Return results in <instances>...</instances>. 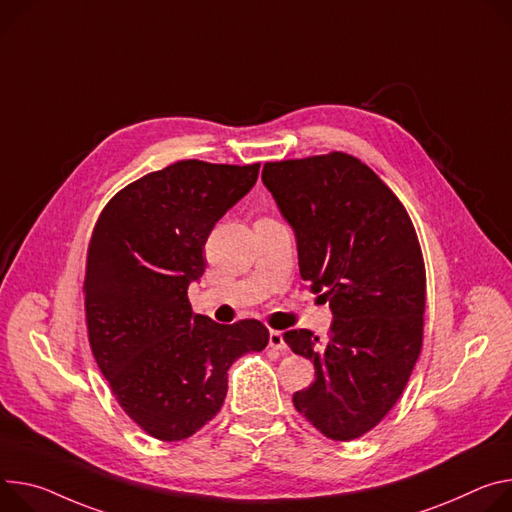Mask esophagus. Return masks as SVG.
Segmentation results:
<instances>
[{
	"instance_id": "1",
	"label": "esophagus",
	"mask_w": 512,
	"mask_h": 512,
	"mask_svg": "<svg viewBox=\"0 0 512 512\" xmlns=\"http://www.w3.org/2000/svg\"><path fill=\"white\" fill-rule=\"evenodd\" d=\"M269 347H273L275 351L286 349V341H284L282 331H269Z\"/></svg>"
}]
</instances>
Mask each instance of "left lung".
<instances>
[{
    "label": "left lung",
    "mask_w": 512,
    "mask_h": 512,
    "mask_svg": "<svg viewBox=\"0 0 512 512\" xmlns=\"http://www.w3.org/2000/svg\"><path fill=\"white\" fill-rule=\"evenodd\" d=\"M261 177L296 232L300 275L333 310L324 343L306 329L284 335L316 369L294 406L324 437L353 441L392 410L421 355V243L396 194L353 155L267 161Z\"/></svg>",
    "instance_id": "obj_1"
}]
</instances>
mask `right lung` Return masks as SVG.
I'll return each instance as SVG.
<instances>
[{"instance_id": "1", "label": "right lung", "mask_w": 512, "mask_h": 512, "mask_svg": "<svg viewBox=\"0 0 512 512\" xmlns=\"http://www.w3.org/2000/svg\"><path fill=\"white\" fill-rule=\"evenodd\" d=\"M257 175L259 163L177 161L128 183L91 232L83 280L89 347L120 408L159 441L188 439L212 421L228 367L269 343L263 322L218 324L194 314L188 300L214 224Z\"/></svg>"}]
</instances>
